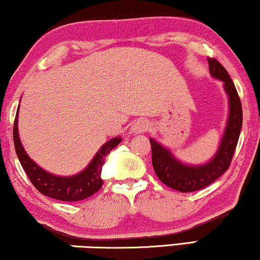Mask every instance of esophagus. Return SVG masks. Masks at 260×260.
<instances>
[{
    "mask_svg": "<svg viewBox=\"0 0 260 260\" xmlns=\"http://www.w3.org/2000/svg\"><path fill=\"white\" fill-rule=\"evenodd\" d=\"M149 127H150V124L146 119H138V121H136L133 124V126H131V131H133L134 134H142V133H145L146 130H149Z\"/></svg>",
    "mask_w": 260,
    "mask_h": 260,
    "instance_id": "1",
    "label": "esophagus"
}]
</instances>
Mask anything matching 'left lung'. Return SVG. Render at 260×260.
Returning a JSON list of instances; mask_svg holds the SVG:
<instances>
[{
  "instance_id": "8db88e82",
  "label": "left lung",
  "mask_w": 260,
  "mask_h": 260,
  "mask_svg": "<svg viewBox=\"0 0 260 260\" xmlns=\"http://www.w3.org/2000/svg\"><path fill=\"white\" fill-rule=\"evenodd\" d=\"M210 75L223 82L229 101V115L216 153L204 164H187L179 160L170 149L150 138L152 167L160 182L180 192H193L204 189L219 178L229 169L238 143L243 124V110L238 92L228 71L217 59L208 58Z\"/></svg>"
}]
</instances>
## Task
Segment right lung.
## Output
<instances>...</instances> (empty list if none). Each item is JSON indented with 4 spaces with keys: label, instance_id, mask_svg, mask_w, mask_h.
Returning <instances> with one entry per match:
<instances>
[{
    "label": "right lung",
    "instance_id": "right-lung-1",
    "mask_svg": "<svg viewBox=\"0 0 260 260\" xmlns=\"http://www.w3.org/2000/svg\"><path fill=\"white\" fill-rule=\"evenodd\" d=\"M20 107V105H18ZM18 110L14 123V144L20 163L32 185L41 193L63 202H77L96 193L103 185L101 172L107 157L112 149L121 143V136L109 139L101 146L86 167L73 176H58L44 170L28 156L18 135Z\"/></svg>",
    "mask_w": 260,
    "mask_h": 260
}]
</instances>
